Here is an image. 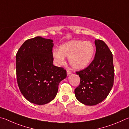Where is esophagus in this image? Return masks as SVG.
<instances>
[{
	"mask_svg": "<svg viewBox=\"0 0 129 129\" xmlns=\"http://www.w3.org/2000/svg\"><path fill=\"white\" fill-rule=\"evenodd\" d=\"M71 72L69 71H67V76H69V75H71Z\"/></svg>",
	"mask_w": 129,
	"mask_h": 129,
	"instance_id": "obj_1",
	"label": "esophagus"
}]
</instances>
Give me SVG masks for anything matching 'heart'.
<instances>
[{"mask_svg": "<svg viewBox=\"0 0 129 129\" xmlns=\"http://www.w3.org/2000/svg\"><path fill=\"white\" fill-rule=\"evenodd\" d=\"M94 52V46L90 41L72 40L61 45L59 49H54L52 56L57 65H62L67 57L73 68L82 70L90 64Z\"/></svg>", "mask_w": 129, "mask_h": 129, "instance_id": "b5f03b06", "label": "heart"}]
</instances>
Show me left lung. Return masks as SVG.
Returning a JSON list of instances; mask_svg holds the SVG:
<instances>
[{"label":"left lung","mask_w":129,"mask_h":129,"mask_svg":"<svg viewBox=\"0 0 129 129\" xmlns=\"http://www.w3.org/2000/svg\"><path fill=\"white\" fill-rule=\"evenodd\" d=\"M94 59L86 68L77 72L80 84L75 94L78 101L86 105H95L106 99L113 86L114 69L113 54L105 43L95 40Z\"/></svg>","instance_id":"1"}]
</instances>
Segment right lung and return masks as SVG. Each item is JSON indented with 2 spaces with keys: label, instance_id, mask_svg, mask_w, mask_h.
<instances>
[{
  "label": "right lung",
  "instance_id": "right-lung-1",
  "mask_svg": "<svg viewBox=\"0 0 129 129\" xmlns=\"http://www.w3.org/2000/svg\"><path fill=\"white\" fill-rule=\"evenodd\" d=\"M53 40L41 36L26 40L16 55L17 81L26 99L36 105L52 101L66 70L53 64Z\"/></svg>",
  "mask_w": 129,
  "mask_h": 129
}]
</instances>
